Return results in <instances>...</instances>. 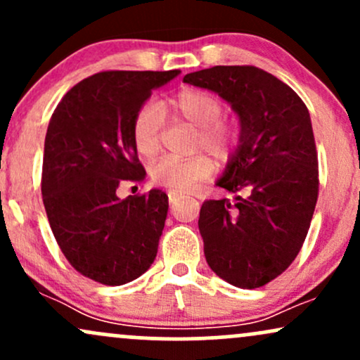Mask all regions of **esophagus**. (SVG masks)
Here are the masks:
<instances>
[{"label": "esophagus", "mask_w": 360, "mask_h": 360, "mask_svg": "<svg viewBox=\"0 0 360 360\" xmlns=\"http://www.w3.org/2000/svg\"><path fill=\"white\" fill-rule=\"evenodd\" d=\"M177 200H179V194H176V193H169V203L174 205Z\"/></svg>", "instance_id": "obj_1"}]
</instances>
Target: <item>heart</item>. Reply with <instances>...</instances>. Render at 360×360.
I'll return each instance as SVG.
<instances>
[{"label":"heart","mask_w":360,"mask_h":360,"mask_svg":"<svg viewBox=\"0 0 360 360\" xmlns=\"http://www.w3.org/2000/svg\"><path fill=\"white\" fill-rule=\"evenodd\" d=\"M166 110L196 130V147L218 157H225L237 139L232 123L221 120L223 105L217 96L205 89L186 88L169 100ZM164 125V110L157 103H146L131 123V142L142 157H154L160 147V130ZM213 162L206 155L191 159L162 157L148 169L150 179L157 186L171 191H191L212 174Z\"/></svg>","instance_id":"1"}]
</instances>
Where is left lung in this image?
<instances>
[{"instance_id": "8db88e82", "label": "left lung", "mask_w": 360, "mask_h": 360, "mask_svg": "<svg viewBox=\"0 0 360 360\" xmlns=\"http://www.w3.org/2000/svg\"><path fill=\"white\" fill-rule=\"evenodd\" d=\"M184 82L217 93L240 125L218 188L233 198L201 206L205 257L218 278L260 288L291 266L307 238L318 198L311 120L288 84L254 65H214Z\"/></svg>"}]
</instances>
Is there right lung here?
<instances>
[{"mask_svg": "<svg viewBox=\"0 0 360 360\" xmlns=\"http://www.w3.org/2000/svg\"><path fill=\"white\" fill-rule=\"evenodd\" d=\"M181 71H108L65 93L49 122L42 196L62 254L86 278L122 286L154 262L167 217V194L154 188L118 198L146 169L131 142V123L152 91Z\"/></svg>", "mask_w": 360, "mask_h": 360, "instance_id": "right-lung-1", "label": "right lung"}]
</instances>
